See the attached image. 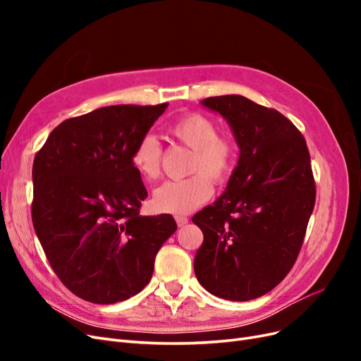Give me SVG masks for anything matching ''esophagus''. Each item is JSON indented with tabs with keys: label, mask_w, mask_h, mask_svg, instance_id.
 Wrapping results in <instances>:
<instances>
[{
	"label": "esophagus",
	"mask_w": 361,
	"mask_h": 361,
	"mask_svg": "<svg viewBox=\"0 0 361 361\" xmlns=\"http://www.w3.org/2000/svg\"><path fill=\"white\" fill-rule=\"evenodd\" d=\"M174 220H176V223H178L179 227H182V226H185V224H188V218L183 216V215H176V216H174Z\"/></svg>",
	"instance_id": "esophagus-1"
}]
</instances>
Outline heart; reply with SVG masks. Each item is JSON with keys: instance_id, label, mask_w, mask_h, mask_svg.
<instances>
[{"instance_id": "1", "label": "heart", "mask_w": 361, "mask_h": 361, "mask_svg": "<svg viewBox=\"0 0 361 361\" xmlns=\"http://www.w3.org/2000/svg\"><path fill=\"white\" fill-rule=\"evenodd\" d=\"M170 135L192 150L188 164L191 176L169 180L154 192L152 204L159 212L187 214L212 195L215 183H224L232 176L238 162V146L232 137L218 134L211 117L200 113L180 116L169 128ZM162 147L154 135L141 137L130 154V166L145 180L161 176Z\"/></svg>"}]
</instances>
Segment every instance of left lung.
Segmentation results:
<instances>
[{"mask_svg": "<svg viewBox=\"0 0 361 361\" xmlns=\"http://www.w3.org/2000/svg\"><path fill=\"white\" fill-rule=\"evenodd\" d=\"M241 149L226 191L192 216L203 232L194 272L215 297L248 301L274 289L301 250L316 187L305 140L289 118L241 94L206 97Z\"/></svg>", "mask_w": 361, "mask_h": 361, "instance_id": "8db88e82", "label": "left lung"}]
</instances>
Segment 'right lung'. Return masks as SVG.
Returning <instances> with one entry per match:
<instances>
[{
    "label": "right lung",
    "mask_w": 361,
    "mask_h": 361,
    "mask_svg": "<svg viewBox=\"0 0 361 361\" xmlns=\"http://www.w3.org/2000/svg\"><path fill=\"white\" fill-rule=\"evenodd\" d=\"M166 108L111 105L68 118L35 157L32 226L54 272L85 301L114 304L143 290L176 232L170 214L140 215L147 191L130 166Z\"/></svg>",
    "instance_id": "right-lung-1"
}]
</instances>
